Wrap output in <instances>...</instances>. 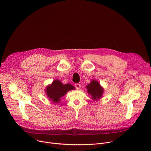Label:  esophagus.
Listing matches in <instances>:
<instances>
[{
  "instance_id": "obj_1",
  "label": "esophagus",
  "mask_w": 151,
  "mask_h": 151,
  "mask_svg": "<svg viewBox=\"0 0 151 151\" xmlns=\"http://www.w3.org/2000/svg\"><path fill=\"white\" fill-rule=\"evenodd\" d=\"M75 87L76 89H80V88L81 87V85L80 83H75Z\"/></svg>"
}]
</instances>
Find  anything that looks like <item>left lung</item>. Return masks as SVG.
Segmentation results:
<instances>
[{
	"mask_svg": "<svg viewBox=\"0 0 151 151\" xmlns=\"http://www.w3.org/2000/svg\"><path fill=\"white\" fill-rule=\"evenodd\" d=\"M87 88L88 89L87 91L88 94L91 95L93 99L97 100L102 96L103 89L97 81L93 80L91 83L87 86Z\"/></svg>",
	"mask_w": 151,
	"mask_h": 151,
	"instance_id": "8db88e82",
	"label": "left lung"
}]
</instances>
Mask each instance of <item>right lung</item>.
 I'll return each mask as SVG.
<instances>
[{"mask_svg": "<svg viewBox=\"0 0 151 151\" xmlns=\"http://www.w3.org/2000/svg\"><path fill=\"white\" fill-rule=\"evenodd\" d=\"M73 89L75 87L71 84H63L60 81L55 80L51 85L48 86L46 93L51 100L58 103L61 97L65 95L68 91Z\"/></svg>", "mask_w": 151, "mask_h": 151, "instance_id": "1", "label": "right lung"}]
</instances>
